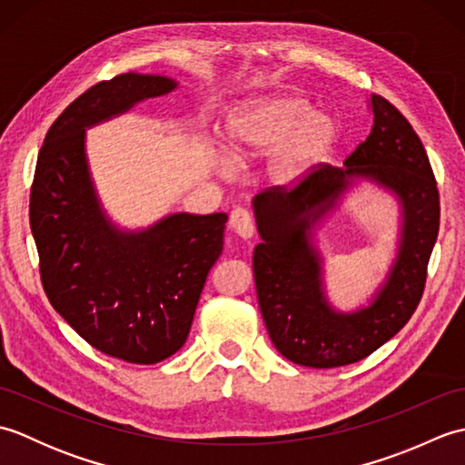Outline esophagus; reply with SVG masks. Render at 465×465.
<instances>
[{
    "label": "esophagus",
    "instance_id": "34e87169",
    "mask_svg": "<svg viewBox=\"0 0 465 465\" xmlns=\"http://www.w3.org/2000/svg\"><path fill=\"white\" fill-rule=\"evenodd\" d=\"M230 227L243 240H252L253 238V232H255L253 220H252L250 212L242 210V207H238V210L232 212V215H230Z\"/></svg>",
    "mask_w": 465,
    "mask_h": 465
}]
</instances>
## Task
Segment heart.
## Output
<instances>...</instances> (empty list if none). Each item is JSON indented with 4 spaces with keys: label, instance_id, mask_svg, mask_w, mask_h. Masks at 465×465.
<instances>
[{
    "label": "heart",
    "instance_id": "b5f03b06",
    "mask_svg": "<svg viewBox=\"0 0 465 465\" xmlns=\"http://www.w3.org/2000/svg\"><path fill=\"white\" fill-rule=\"evenodd\" d=\"M223 175L232 173L233 157H258L265 151L263 177L272 185L293 187L318 170L340 143L335 117L302 95L275 94L250 100L227 115L223 124Z\"/></svg>",
    "mask_w": 465,
    "mask_h": 465
}]
</instances>
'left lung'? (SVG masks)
I'll list each match as a JSON object with an SVG mask.
<instances>
[{
  "label": "left lung",
  "instance_id": "8db88e82",
  "mask_svg": "<svg viewBox=\"0 0 465 465\" xmlns=\"http://www.w3.org/2000/svg\"><path fill=\"white\" fill-rule=\"evenodd\" d=\"M373 125L343 167H320L290 192L253 197L262 242L253 275L265 328L298 365L338 368L368 358L416 312L440 230V195L428 153L410 122L380 95ZM368 181L399 203L397 252L384 280L358 309L340 311L324 288L317 233L355 186Z\"/></svg>",
  "mask_w": 465,
  "mask_h": 465
}]
</instances>
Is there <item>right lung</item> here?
Masks as SVG:
<instances>
[{
    "label": "right lung",
    "mask_w": 465,
    "mask_h": 465,
    "mask_svg": "<svg viewBox=\"0 0 465 465\" xmlns=\"http://www.w3.org/2000/svg\"><path fill=\"white\" fill-rule=\"evenodd\" d=\"M177 85L130 72L90 87L49 127L29 200L49 303L95 350L130 363H157L185 343L227 215L173 212L137 230L117 225L97 193L85 132Z\"/></svg>",
    "instance_id": "add662e5"
}]
</instances>
